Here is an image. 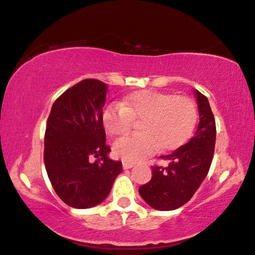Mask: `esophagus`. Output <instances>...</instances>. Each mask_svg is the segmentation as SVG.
Masks as SVG:
<instances>
[{"label":"esophagus","instance_id":"34e87169","mask_svg":"<svg viewBox=\"0 0 255 255\" xmlns=\"http://www.w3.org/2000/svg\"><path fill=\"white\" fill-rule=\"evenodd\" d=\"M123 167L125 169H129V168H131V167H134V164H132V162H129V161H123Z\"/></svg>","mask_w":255,"mask_h":255}]
</instances>
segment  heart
<instances>
[{
  "label": "heart",
  "instance_id": "heart-1",
  "mask_svg": "<svg viewBox=\"0 0 255 255\" xmlns=\"http://www.w3.org/2000/svg\"><path fill=\"white\" fill-rule=\"evenodd\" d=\"M198 112L191 98L140 90L128 95L121 103L108 104L102 113L106 131L112 136L126 134L132 121L140 119V132L124 136L113 144V152L126 161H138L184 142L196 126Z\"/></svg>",
  "mask_w": 255,
  "mask_h": 255
}]
</instances>
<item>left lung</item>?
Returning <instances> with one entry per match:
<instances>
[{
  "mask_svg": "<svg viewBox=\"0 0 255 255\" xmlns=\"http://www.w3.org/2000/svg\"><path fill=\"white\" fill-rule=\"evenodd\" d=\"M200 121L188 143L160 159L166 166L152 167V178L139 187L142 198L158 211H173L192 198L206 177L214 155L216 127L207 97L195 91Z\"/></svg>",
  "mask_w": 255,
  "mask_h": 255,
  "instance_id": "left-lung-1",
  "label": "left lung"
}]
</instances>
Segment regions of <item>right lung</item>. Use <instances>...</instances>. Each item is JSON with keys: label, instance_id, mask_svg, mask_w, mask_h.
Wrapping results in <instances>:
<instances>
[{"label": "right lung", "instance_id": "add662e5", "mask_svg": "<svg viewBox=\"0 0 255 255\" xmlns=\"http://www.w3.org/2000/svg\"><path fill=\"white\" fill-rule=\"evenodd\" d=\"M108 86L86 79L52 104L44 134V165L57 196L68 206L90 208L101 204L123 170L111 160L102 120ZM98 159L94 163L89 158Z\"/></svg>", "mask_w": 255, "mask_h": 255}]
</instances>
